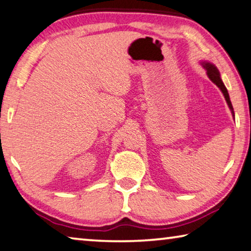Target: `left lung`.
<instances>
[{
	"label": "left lung",
	"instance_id": "1",
	"mask_svg": "<svg viewBox=\"0 0 251 251\" xmlns=\"http://www.w3.org/2000/svg\"><path fill=\"white\" fill-rule=\"evenodd\" d=\"M201 65L206 70V75H208V77L210 78V80H211L213 83H216V85L218 86V88L221 90L222 94H224L226 104H228L230 110H231L232 116L234 117L233 107H232V104H231V100H230L228 90H226L225 83H224V81H222V79L220 77V73H219L218 68L213 65V63L209 62V61H201Z\"/></svg>",
	"mask_w": 251,
	"mask_h": 251
}]
</instances>
